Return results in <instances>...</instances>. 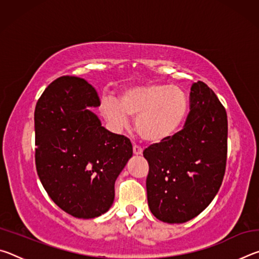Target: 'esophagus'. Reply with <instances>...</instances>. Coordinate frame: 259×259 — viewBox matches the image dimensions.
Instances as JSON below:
<instances>
[{
    "instance_id": "esophagus-1",
    "label": "esophagus",
    "mask_w": 259,
    "mask_h": 259,
    "mask_svg": "<svg viewBox=\"0 0 259 259\" xmlns=\"http://www.w3.org/2000/svg\"><path fill=\"white\" fill-rule=\"evenodd\" d=\"M133 150H134V154L135 155H142V153H143V148L140 147V146H138V145H134V147H133Z\"/></svg>"
}]
</instances>
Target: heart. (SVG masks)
Segmentation results:
<instances>
[{"label":"heart","instance_id":"b5f03b06","mask_svg":"<svg viewBox=\"0 0 259 259\" xmlns=\"http://www.w3.org/2000/svg\"><path fill=\"white\" fill-rule=\"evenodd\" d=\"M188 111L185 91L162 83L128 87L121 91L117 102L106 98L102 103L103 115L117 128L128 124V115L136 116L137 133L152 144L171 138L186 121Z\"/></svg>","mask_w":259,"mask_h":259}]
</instances>
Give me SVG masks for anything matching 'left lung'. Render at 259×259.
Returning <instances> with one entry per match:
<instances>
[{
  "label": "left lung",
  "mask_w": 259,
  "mask_h": 259,
  "mask_svg": "<svg viewBox=\"0 0 259 259\" xmlns=\"http://www.w3.org/2000/svg\"><path fill=\"white\" fill-rule=\"evenodd\" d=\"M190 113L171 138L143 152L151 212L164 223L188 222L208 207L219 191L227 157V115L213 91L193 83Z\"/></svg>",
  "instance_id": "1"
}]
</instances>
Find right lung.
I'll return each instance as SVG.
<instances>
[{"label": "right lung", "mask_w": 259, "mask_h": 259, "mask_svg": "<svg viewBox=\"0 0 259 259\" xmlns=\"http://www.w3.org/2000/svg\"><path fill=\"white\" fill-rule=\"evenodd\" d=\"M99 105L97 91L85 80L61 76L35 107L38 178L51 200L76 218L108 211L116 178L133 156L130 140L105 129L90 111Z\"/></svg>", "instance_id": "add662e5"}]
</instances>
